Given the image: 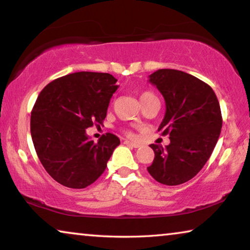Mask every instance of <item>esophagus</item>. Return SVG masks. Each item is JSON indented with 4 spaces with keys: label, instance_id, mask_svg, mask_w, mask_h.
I'll return each mask as SVG.
<instances>
[{
    "label": "esophagus",
    "instance_id": "34e87169",
    "mask_svg": "<svg viewBox=\"0 0 250 250\" xmlns=\"http://www.w3.org/2000/svg\"><path fill=\"white\" fill-rule=\"evenodd\" d=\"M124 143H125V145L130 146H132V147H139V146H140V145H139V143L131 142V141H128V140H125Z\"/></svg>",
    "mask_w": 250,
    "mask_h": 250
}]
</instances>
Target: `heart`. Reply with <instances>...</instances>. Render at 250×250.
Masks as SVG:
<instances>
[{"label": "heart", "instance_id": "obj_1", "mask_svg": "<svg viewBox=\"0 0 250 250\" xmlns=\"http://www.w3.org/2000/svg\"><path fill=\"white\" fill-rule=\"evenodd\" d=\"M152 96H154V95H153V94H151V92H149V91H146V92H143V94L140 96L141 103H143V101H146V99H149L150 97H152ZM128 135H132V134H131L130 132H128Z\"/></svg>", "mask_w": 250, "mask_h": 250}]
</instances>
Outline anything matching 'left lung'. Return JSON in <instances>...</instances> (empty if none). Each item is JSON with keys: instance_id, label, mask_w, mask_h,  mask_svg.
Returning <instances> with one entry per match:
<instances>
[{"instance_id": "1", "label": "left lung", "mask_w": 250, "mask_h": 250, "mask_svg": "<svg viewBox=\"0 0 250 250\" xmlns=\"http://www.w3.org/2000/svg\"><path fill=\"white\" fill-rule=\"evenodd\" d=\"M150 83L160 90L167 105L159 130L170 135L166 147L151 145L154 160L147 172L159 183L180 185L193 179L213 152L223 119L217 97L206 83L176 69H159Z\"/></svg>"}]
</instances>
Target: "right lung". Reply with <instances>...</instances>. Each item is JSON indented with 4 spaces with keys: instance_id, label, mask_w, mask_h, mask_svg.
<instances>
[{
    "instance_id": "1",
    "label": "right lung",
    "mask_w": 250,
    "mask_h": 250,
    "mask_svg": "<svg viewBox=\"0 0 250 250\" xmlns=\"http://www.w3.org/2000/svg\"><path fill=\"white\" fill-rule=\"evenodd\" d=\"M107 73L62 76L41 91L31 115V134L46 172L59 184L84 188L104 172L117 135L105 133L95 143L86 129L103 125L108 105L118 89Z\"/></svg>"
}]
</instances>
